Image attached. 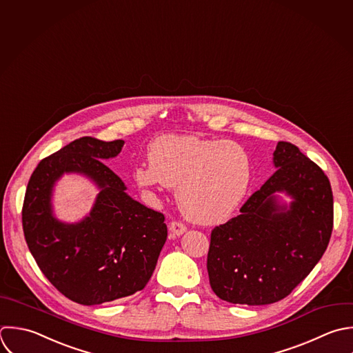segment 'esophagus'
<instances>
[{
  "instance_id": "obj_1",
  "label": "esophagus",
  "mask_w": 353,
  "mask_h": 353,
  "mask_svg": "<svg viewBox=\"0 0 353 353\" xmlns=\"http://www.w3.org/2000/svg\"><path fill=\"white\" fill-rule=\"evenodd\" d=\"M169 230H170V232H172L173 235L180 236V235H183V234L187 231V227H185L183 223H180V221H172V223L169 224Z\"/></svg>"
}]
</instances>
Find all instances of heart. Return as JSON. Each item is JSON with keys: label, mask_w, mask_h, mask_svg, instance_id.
Segmentation results:
<instances>
[{"label": "heart", "mask_w": 353, "mask_h": 353, "mask_svg": "<svg viewBox=\"0 0 353 353\" xmlns=\"http://www.w3.org/2000/svg\"><path fill=\"white\" fill-rule=\"evenodd\" d=\"M148 165L134 172L144 188L177 187L181 213L201 224L225 221L250 183V157L238 143L196 136H162L148 148Z\"/></svg>", "instance_id": "b5f03b06"}]
</instances>
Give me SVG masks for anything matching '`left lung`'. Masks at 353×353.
<instances>
[{
	"label": "left lung",
	"mask_w": 353,
	"mask_h": 353,
	"mask_svg": "<svg viewBox=\"0 0 353 353\" xmlns=\"http://www.w3.org/2000/svg\"><path fill=\"white\" fill-rule=\"evenodd\" d=\"M276 172L212 231V290L232 304L267 305L288 297L319 263L333 231V191L325 172L299 147L279 141ZM276 192L292 202L281 204Z\"/></svg>",
	"instance_id": "8db88e82"
}]
</instances>
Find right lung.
I'll return each mask as SVG.
<instances>
[{
	"label": "right lung",
	"instance_id": "1",
	"mask_svg": "<svg viewBox=\"0 0 353 353\" xmlns=\"http://www.w3.org/2000/svg\"><path fill=\"white\" fill-rule=\"evenodd\" d=\"M125 141L81 137L43 158L32 172L21 210L23 232L35 263L67 299L99 305L128 297L148 283L168 238L165 216L130 198L104 165ZM64 172H79L101 190L78 223L52 216L51 191Z\"/></svg>",
	"mask_w": 353,
	"mask_h": 353
}]
</instances>
